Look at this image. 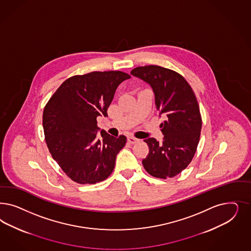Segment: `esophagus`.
Here are the masks:
<instances>
[{"instance_id": "obj_1", "label": "esophagus", "mask_w": 251, "mask_h": 251, "mask_svg": "<svg viewBox=\"0 0 251 251\" xmlns=\"http://www.w3.org/2000/svg\"><path fill=\"white\" fill-rule=\"evenodd\" d=\"M127 141H128V143H130V144H135V143H137V142L139 141V139L133 137V136H129V137H127Z\"/></svg>"}]
</instances>
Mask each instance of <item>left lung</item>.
I'll list each match as a JSON object with an SVG mask.
<instances>
[{"mask_svg": "<svg viewBox=\"0 0 251 251\" xmlns=\"http://www.w3.org/2000/svg\"><path fill=\"white\" fill-rule=\"evenodd\" d=\"M131 75L152 89L163 138H146L150 152L142 164L154 177H174L192 161L200 141L201 116L194 91L179 74L158 65L139 66Z\"/></svg>", "mask_w": 251, "mask_h": 251, "instance_id": "1", "label": "left lung"}]
</instances>
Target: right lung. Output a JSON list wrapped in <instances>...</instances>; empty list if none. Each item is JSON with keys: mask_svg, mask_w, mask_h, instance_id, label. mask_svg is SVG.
Instances as JSON below:
<instances>
[{"mask_svg": "<svg viewBox=\"0 0 251 251\" xmlns=\"http://www.w3.org/2000/svg\"><path fill=\"white\" fill-rule=\"evenodd\" d=\"M129 78L120 71L75 75L59 87L45 106L42 124L49 151L75 182L96 184L113 173L126 137L114 138L100 129L97 117L108 116L117 87Z\"/></svg>", "mask_w": 251, "mask_h": 251, "instance_id": "right-lung-1", "label": "right lung"}]
</instances>
